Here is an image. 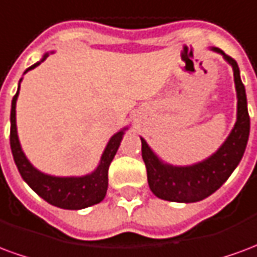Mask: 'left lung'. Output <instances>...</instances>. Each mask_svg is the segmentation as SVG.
<instances>
[{"label":"left lung","instance_id":"left-lung-1","mask_svg":"<svg viewBox=\"0 0 257 257\" xmlns=\"http://www.w3.org/2000/svg\"><path fill=\"white\" fill-rule=\"evenodd\" d=\"M210 51L220 53L232 68L237 92V119L220 147L208 158L191 165H172L162 161L149 143L140 136L142 157L147 169V182L150 190L158 198L165 201L190 204L209 197L230 178L242 160L246 149L250 119L239 68L237 62L221 49L212 47Z\"/></svg>","mask_w":257,"mask_h":257}]
</instances>
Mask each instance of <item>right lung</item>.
Returning a JSON list of instances; mask_svg holds the SVG:
<instances>
[{
    "label": "right lung",
    "mask_w": 257,
    "mask_h": 257,
    "mask_svg": "<svg viewBox=\"0 0 257 257\" xmlns=\"http://www.w3.org/2000/svg\"><path fill=\"white\" fill-rule=\"evenodd\" d=\"M49 53H53V51L45 53L40 62L30 66L23 74L40 66L49 56ZM22 79L23 78H20L18 92L12 99V107H11V150H12L15 164L19 169L23 180L42 199H45L48 204L62 208V209L78 210L99 204L106 197L107 187H108V167L114 156L117 154L119 143L129 126L119 129L110 138L97 167L90 173H86L82 176H53L49 173L41 172L26 157L25 151L20 145L19 136H18L16 101L19 96Z\"/></svg>",
    "instance_id": "obj_1"
}]
</instances>
